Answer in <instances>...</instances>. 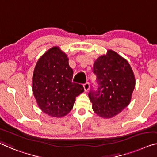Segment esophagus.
Segmentation results:
<instances>
[{
  "label": "esophagus",
  "instance_id": "esophagus-1",
  "mask_svg": "<svg viewBox=\"0 0 157 157\" xmlns=\"http://www.w3.org/2000/svg\"><path fill=\"white\" fill-rule=\"evenodd\" d=\"M83 88L85 92H87V91L89 90V88H90V83H89L88 82H86V83L83 84Z\"/></svg>",
  "mask_w": 157,
  "mask_h": 157
}]
</instances>
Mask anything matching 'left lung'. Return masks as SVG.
Listing matches in <instances>:
<instances>
[{
    "label": "left lung",
    "instance_id": "obj_1",
    "mask_svg": "<svg viewBox=\"0 0 157 157\" xmlns=\"http://www.w3.org/2000/svg\"><path fill=\"white\" fill-rule=\"evenodd\" d=\"M97 88H91L88 97L98 116L109 119L125 109L131 102L135 77L131 66L117 52L108 50L93 65Z\"/></svg>",
    "mask_w": 157,
    "mask_h": 157
}]
</instances>
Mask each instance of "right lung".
Returning <instances> with one entry per match:
<instances>
[{
  "instance_id": "add662e5",
  "label": "right lung",
  "mask_w": 157,
  "mask_h": 157,
  "mask_svg": "<svg viewBox=\"0 0 157 157\" xmlns=\"http://www.w3.org/2000/svg\"><path fill=\"white\" fill-rule=\"evenodd\" d=\"M73 69L66 54L57 47L50 48L38 59L33 75V93L43 112L64 117L71 110L76 97L84 91L72 82Z\"/></svg>"
}]
</instances>
